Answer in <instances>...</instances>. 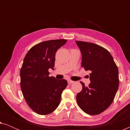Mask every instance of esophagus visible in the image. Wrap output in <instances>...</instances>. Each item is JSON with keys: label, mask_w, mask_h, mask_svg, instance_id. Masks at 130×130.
Returning a JSON list of instances; mask_svg holds the SVG:
<instances>
[{"label": "esophagus", "mask_w": 130, "mask_h": 130, "mask_svg": "<svg viewBox=\"0 0 130 130\" xmlns=\"http://www.w3.org/2000/svg\"><path fill=\"white\" fill-rule=\"evenodd\" d=\"M68 83L69 85H71V84H72V83H74V81H73V80H68Z\"/></svg>", "instance_id": "1"}]
</instances>
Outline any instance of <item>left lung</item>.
Segmentation results:
<instances>
[{
	"instance_id": "8db88e82",
	"label": "left lung",
	"mask_w": 130,
	"mask_h": 130,
	"mask_svg": "<svg viewBox=\"0 0 130 130\" xmlns=\"http://www.w3.org/2000/svg\"><path fill=\"white\" fill-rule=\"evenodd\" d=\"M81 51L82 67L90 71V83L76 95L82 110L88 114L98 115L112 103L119 86L118 69L107 50L92 42L76 41Z\"/></svg>"
}]
</instances>
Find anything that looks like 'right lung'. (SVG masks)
<instances>
[{"label":"right lung","mask_w":130,"mask_h":130,"mask_svg":"<svg viewBox=\"0 0 130 130\" xmlns=\"http://www.w3.org/2000/svg\"><path fill=\"white\" fill-rule=\"evenodd\" d=\"M67 40H51L33 46L25 57L20 71L21 88L28 106L39 115L50 114L58 107L65 79L50 77L49 69L54 70L55 56Z\"/></svg>","instance_id":"right-lung-1"}]
</instances>
